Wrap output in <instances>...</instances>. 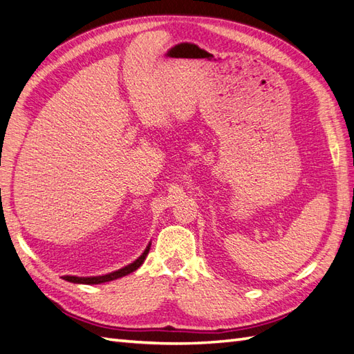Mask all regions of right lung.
Masks as SVG:
<instances>
[{
    "instance_id": "obj_1",
    "label": "right lung",
    "mask_w": 354,
    "mask_h": 354,
    "mask_svg": "<svg viewBox=\"0 0 354 354\" xmlns=\"http://www.w3.org/2000/svg\"><path fill=\"white\" fill-rule=\"evenodd\" d=\"M149 249H151V243L147 244V248L145 249V252L140 254V257L134 262H131V264L125 266L123 268H119L116 271H111V273H109V274L90 276V277L63 276V279H64V281H68V282H72V283H84V285H97V283H105V282L114 281V279H119V277H123V276H127L129 273H133V271H136L140 266H142L145 259H146V257H147V253H149Z\"/></svg>"
}]
</instances>
